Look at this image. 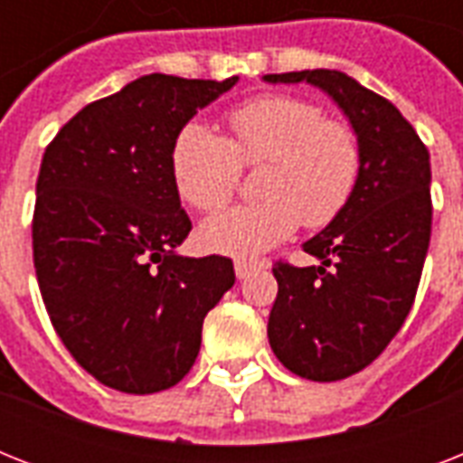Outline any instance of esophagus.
<instances>
[{
  "label": "esophagus",
  "mask_w": 463,
  "mask_h": 463,
  "mask_svg": "<svg viewBox=\"0 0 463 463\" xmlns=\"http://www.w3.org/2000/svg\"><path fill=\"white\" fill-rule=\"evenodd\" d=\"M267 267H269L267 261L238 260L235 261V276H238V279H247V276L252 274V271H257V269H267Z\"/></svg>",
  "instance_id": "1"
}]
</instances>
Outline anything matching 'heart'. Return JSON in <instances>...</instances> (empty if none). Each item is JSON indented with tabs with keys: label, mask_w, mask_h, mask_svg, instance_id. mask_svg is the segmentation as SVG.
<instances>
[{
	"label": "heart",
	"mask_w": 463,
	"mask_h": 463,
	"mask_svg": "<svg viewBox=\"0 0 463 463\" xmlns=\"http://www.w3.org/2000/svg\"><path fill=\"white\" fill-rule=\"evenodd\" d=\"M228 127L231 137L223 139L202 122H187L170 151L175 187L199 211L231 199L242 165H267L260 182L264 202L203 221L199 240L209 252L254 257L300 223L322 228L344 211L360 175V144L351 127L296 96L252 98L232 108Z\"/></svg>",
	"instance_id": "heart-1"
}]
</instances>
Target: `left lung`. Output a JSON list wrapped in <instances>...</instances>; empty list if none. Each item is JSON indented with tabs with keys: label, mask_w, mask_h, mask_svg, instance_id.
<instances>
[{
	"label": "left lung",
	"mask_w": 463,
	"mask_h": 463,
	"mask_svg": "<svg viewBox=\"0 0 463 463\" xmlns=\"http://www.w3.org/2000/svg\"><path fill=\"white\" fill-rule=\"evenodd\" d=\"M307 81L341 108L360 144V175L344 211L303 250L319 267L276 261L271 351L290 373L336 382L367 367L402 329L430 245V154L387 98L336 69L267 74Z\"/></svg>",
	"instance_id": "1"
}]
</instances>
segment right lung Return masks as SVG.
Wrapping results in <instances>:
<instances>
[{"label": "right lung", "instance_id": "add662e5", "mask_svg": "<svg viewBox=\"0 0 463 463\" xmlns=\"http://www.w3.org/2000/svg\"><path fill=\"white\" fill-rule=\"evenodd\" d=\"M238 83L148 74L86 105L40 163L33 261L61 344L100 384L170 389L194 365L232 261L182 257L192 231L170 170L182 127Z\"/></svg>", "mask_w": 463, "mask_h": 463}]
</instances>
